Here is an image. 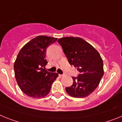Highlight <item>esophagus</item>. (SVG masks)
Returning <instances> with one entry per match:
<instances>
[{
	"mask_svg": "<svg viewBox=\"0 0 122 122\" xmlns=\"http://www.w3.org/2000/svg\"><path fill=\"white\" fill-rule=\"evenodd\" d=\"M59 77H63V75H62V74H59Z\"/></svg>",
	"mask_w": 122,
	"mask_h": 122,
	"instance_id": "34e87169",
	"label": "esophagus"
}]
</instances>
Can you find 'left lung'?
Instances as JSON below:
<instances>
[{
  "mask_svg": "<svg viewBox=\"0 0 122 122\" xmlns=\"http://www.w3.org/2000/svg\"><path fill=\"white\" fill-rule=\"evenodd\" d=\"M58 42L69 64L80 72L77 77H72L73 84L66 91L74 98L86 97L98 87L104 75L102 58L92 45L80 37H62Z\"/></svg>",
  "mask_w": 122,
  "mask_h": 122,
  "instance_id": "1",
  "label": "left lung"
}]
</instances>
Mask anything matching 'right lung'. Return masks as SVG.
<instances>
[{
	"label": "right lung",
	"instance_id": "right-lung-1",
	"mask_svg": "<svg viewBox=\"0 0 122 122\" xmlns=\"http://www.w3.org/2000/svg\"><path fill=\"white\" fill-rule=\"evenodd\" d=\"M57 38L40 36L27 42L20 51L14 64L15 76L19 87L27 96L45 97L50 93L57 73L46 71V48Z\"/></svg>",
	"mask_w": 122,
	"mask_h": 122
}]
</instances>
